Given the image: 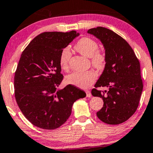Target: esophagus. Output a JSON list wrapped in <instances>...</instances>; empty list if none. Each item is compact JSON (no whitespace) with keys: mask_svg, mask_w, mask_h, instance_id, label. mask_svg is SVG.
<instances>
[{"mask_svg":"<svg viewBox=\"0 0 153 153\" xmlns=\"http://www.w3.org/2000/svg\"><path fill=\"white\" fill-rule=\"evenodd\" d=\"M85 93H86V97L91 98V96H92V95H91V93L90 92V91L86 90V91H85Z\"/></svg>","mask_w":153,"mask_h":153,"instance_id":"esophagus-1","label":"esophagus"}]
</instances>
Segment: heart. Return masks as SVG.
<instances>
[{
	"label": "heart",
	"instance_id": "obj_1",
	"mask_svg": "<svg viewBox=\"0 0 153 153\" xmlns=\"http://www.w3.org/2000/svg\"><path fill=\"white\" fill-rule=\"evenodd\" d=\"M75 50L82 55L91 57V62L95 68L102 69L106 63V57L102 52L97 51L99 45L93 39L83 37L80 39L75 46ZM71 57V52L69 48L63 49L59 56V64L62 69L68 71L69 60ZM96 78V75L94 71L74 72L68 75L65 78V82L70 85L85 88L93 83Z\"/></svg>",
	"mask_w": 153,
	"mask_h": 153
}]
</instances>
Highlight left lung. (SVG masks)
Wrapping results in <instances>:
<instances>
[{
    "mask_svg": "<svg viewBox=\"0 0 153 153\" xmlns=\"http://www.w3.org/2000/svg\"><path fill=\"white\" fill-rule=\"evenodd\" d=\"M87 32L101 41L106 57L104 70L95 87L108 90L91 91L93 96L103 101L96 115L106 124H119L130 118L138 107L143 89L140 62L130 45L113 31L99 26Z\"/></svg>",
    "mask_w": 153,
    "mask_h": 153,
    "instance_id": "1",
    "label": "left lung"
}]
</instances>
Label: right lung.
Here are the masks:
<instances>
[{
    "instance_id": "obj_1",
    "label": "right lung",
    "mask_w": 153,
    "mask_h": 153,
    "mask_svg": "<svg viewBox=\"0 0 153 153\" xmlns=\"http://www.w3.org/2000/svg\"><path fill=\"white\" fill-rule=\"evenodd\" d=\"M78 36L75 31L42 33L21 55L14 76L15 98L24 117L36 127H59L71 116L75 101L86 96L73 85L57 89L63 79L60 53Z\"/></svg>"
}]
</instances>
